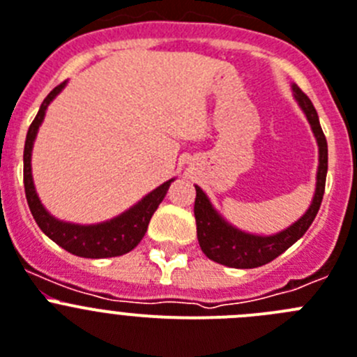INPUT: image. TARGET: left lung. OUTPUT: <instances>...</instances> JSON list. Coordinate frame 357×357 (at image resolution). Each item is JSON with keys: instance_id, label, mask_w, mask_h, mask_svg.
Masks as SVG:
<instances>
[{"instance_id": "left-lung-1", "label": "left lung", "mask_w": 357, "mask_h": 357, "mask_svg": "<svg viewBox=\"0 0 357 357\" xmlns=\"http://www.w3.org/2000/svg\"><path fill=\"white\" fill-rule=\"evenodd\" d=\"M291 94L301 110L306 115L313 131L317 146H319V169H317V185L314 194L311 199L310 208L303 217L295 220L287 229L279 231L275 234H255L238 229L229 224L222 215L215 210L208 195L202 192L201 186L195 185V204L194 215L197 224V240L201 250L213 261L220 265L231 266V268H256V266L266 265L272 259L282 255L288 247L294 245L303 234L310 229L311 222L314 220L320 210L324 190H326L327 176V140L320 128L319 114L314 110L313 102L310 101L297 85H291Z\"/></svg>"}]
</instances>
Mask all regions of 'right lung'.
<instances>
[{"label":"right lung","instance_id":"1","mask_svg":"<svg viewBox=\"0 0 357 357\" xmlns=\"http://www.w3.org/2000/svg\"><path fill=\"white\" fill-rule=\"evenodd\" d=\"M67 82L54 86L53 91L47 94L40 108H38L37 117L33 119L30 130L24 142V192H26V201L30 206L31 215L35 222L43 229L46 236H50L56 245L66 249L70 255L79 256V258H114V256H123L135 247L139 245L140 240L146 234L149 220L160 202L165 197L167 190L174 178L162 183L158 188L144 195L137 204L130 210L123 211L117 217L105 220L99 224H75L59 220L44 208V204L38 199L37 190L33 185V176H31V151H33V142L37 139L38 128L46 117V110L56 96L66 89Z\"/></svg>","mask_w":357,"mask_h":357}]
</instances>
